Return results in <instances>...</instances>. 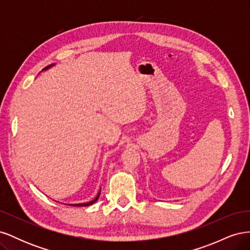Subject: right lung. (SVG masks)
I'll return each mask as SVG.
<instances>
[{
  "instance_id": "obj_1",
  "label": "right lung",
  "mask_w": 250,
  "mask_h": 250,
  "mask_svg": "<svg viewBox=\"0 0 250 250\" xmlns=\"http://www.w3.org/2000/svg\"><path fill=\"white\" fill-rule=\"evenodd\" d=\"M53 65H54V63H52V64H50V65L46 66V67H44V69H43L42 71H46V70L50 69V67H52ZM100 192H101V190L99 191V193H98V195L96 196L95 199H93L92 201H88V202H83V203H76V204H66V206H71V207H88V206H92V204H93V203H95V202L98 200V198H99V196H100Z\"/></svg>"
}]
</instances>
